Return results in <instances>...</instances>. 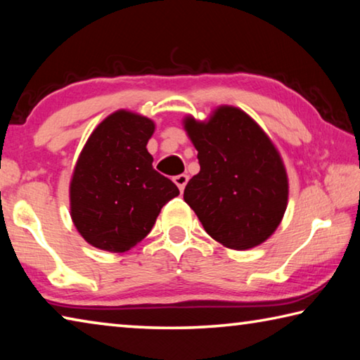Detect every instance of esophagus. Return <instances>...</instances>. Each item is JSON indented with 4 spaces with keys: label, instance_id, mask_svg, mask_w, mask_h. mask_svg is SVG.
Here are the masks:
<instances>
[{
    "label": "esophagus",
    "instance_id": "1",
    "mask_svg": "<svg viewBox=\"0 0 360 360\" xmlns=\"http://www.w3.org/2000/svg\"><path fill=\"white\" fill-rule=\"evenodd\" d=\"M187 181H188V176H187V174H178V176H174V184L179 187L181 192L184 191Z\"/></svg>",
    "mask_w": 360,
    "mask_h": 360
}]
</instances>
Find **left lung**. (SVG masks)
<instances>
[{
    "label": "left lung",
    "instance_id": "1",
    "mask_svg": "<svg viewBox=\"0 0 360 360\" xmlns=\"http://www.w3.org/2000/svg\"><path fill=\"white\" fill-rule=\"evenodd\" d=\"M184 129L200 163L184 188V202L225 248L243 251L262 245L288 208V173L275 144L233 106H219L205 122L186 117Z\"/></svg>",
    "mask_w": 360,
    "mask_h": 360
}]
</instances>
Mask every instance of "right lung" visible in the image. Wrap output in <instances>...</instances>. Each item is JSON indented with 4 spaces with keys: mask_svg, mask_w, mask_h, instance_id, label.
<instances>
[{
    "mask_svg": "<svg viewBox=\"0 0 360 360\" xmlns=\"http://www.w3.org/2000/svg\"><path fill=\"white\" fill-rule=\"evenodd\" d=\"M154 130L150 119L120 109L89 136L70 184L71 219L89 245L129 251L179 195L174 182L152 167L146 146Z\"/></svg>",
    "mask_w": 360,
    "mask_h": 360,
    "instance_id": "add662e5",
    "label": "right lung"
}]
</instances>
